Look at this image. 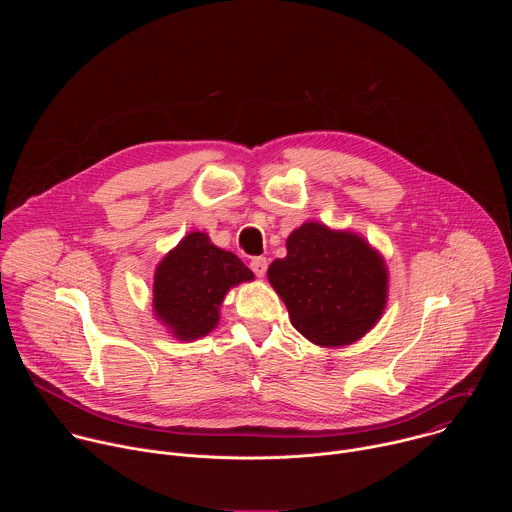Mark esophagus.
I'll return each mask as SVG.
<instances>
[{
	"label": "esophagus",
	"mask_w": 512,
	"mask_h": 512,
	"mask_svg": "<svg viewBox=\"0 0 512 512\" xmlns=\"http://www.w3.org/2000/svg\"><path fill=\"white\" fill-rule=\"evenodd\" d=\"M267 259L265 257H255V259H251V269H253V273L257 275V277H263L265 273H267Z\"/></svg>",
	"instance_id": "1"
}]
</instances>
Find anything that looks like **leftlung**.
<instances>
[{"label": "left lung", "mask_w": 512, "mask_h": 512, "mask_svg": "<svg viewBox=\"0 0 512 512\" xmlns=\"http://www.w3.org/2000/svg\"><path fill=\"white\" fill-rule=\"evenodd\" d=\"M285 247L267 279L304 338L336 348L377 326L387 308L389 269L367 239L308 221L289 233Z\"/></svg>", "instance_id": "8db88e82"}]
</instances>
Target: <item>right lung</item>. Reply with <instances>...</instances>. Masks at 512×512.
<instances>
[{
	"mask_svg": "<svg viewBox=\"0 0 512 512\" xmlns=\"http://www.w3.org/2000/svg\"><path fill=\"white\" fill-rule=\"evenodd\" d=\"M253 279V271L235 253L216 247L206 233L192 231L156 267L154 316L174 338L198 340L221 320L229 289Z\"/></svg>",
	"mask_w": 512,
	"mask_h": 512,
	"instance_id": "1",
	"label": "right lung"
}]
</instances>
